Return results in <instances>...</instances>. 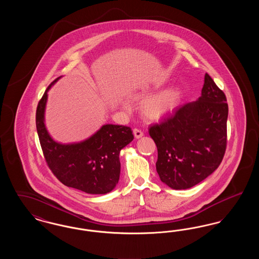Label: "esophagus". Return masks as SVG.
Returning <instances> with one entry per match:
<instances>
[{"label": "esophagus", "mask_w": 259, "mask_h": 259, "mask_svg": "<svg viewBox=\"0 0 259 259\" xmlns=\"http://www.w3.org/2000/svg\"><path fill=\"white\" fill-rule=\"evenodd\" d=\"M133 132H134V136H135V138H137V139L142 138L144 136V132L141 129H139V128H134Z\"/></svg>", "instance_id": "34e87169"}]
</instances>
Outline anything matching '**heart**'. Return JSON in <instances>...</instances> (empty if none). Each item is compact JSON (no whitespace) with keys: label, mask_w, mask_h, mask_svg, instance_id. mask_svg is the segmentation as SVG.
<instances>
[{"label":"heart","mask_w":259,"mask_h":259,"mask_svg":"<svg viewBox=\"0 0 259 259\" xmlns=\"http://www.w3.org/2000/svg\"><path fill=\"white\" fill-rule=\"evenodd\" d=\"M179 92L175 89L167 90L158 95L147 99L142 105L143 114L150 120H157L176 107Z\"/></svg>","instance_id":"1"}]
</instances>
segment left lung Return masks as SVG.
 <instances>
[{
	"mask_svg": "<svg viewBox=\"0 0 259 259\" xmlns=\"http://www.w3.org/2000/svg\"><path fill=\"white\" fill-rule=\"evenodd\" d=\"M226 101L224 92L206 74L197 101L179 107L149 127L158 152L156 171L165 185L190 188L221 165L227 145Z\"/></svg>",
	"mask_w": 259,
	"mask_h": 259,
	"instance_id": "8db88e82",
	"label": "left lung"
}]
</instances>
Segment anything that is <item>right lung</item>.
I'll return each instance as SVG.
<instances>
[{"label":"right lung","instance_id":"add662e5","mask_svg":"<svg viewBox=\"0 0 259 259\" xmlns=\"http://www.w3.org/2000/svg\"><path fill=\"white\" fill-rule=\"evenodd\" d=\"M59 78L50 83L37 104L36 126L45 159L63 185L88 194H106L118 183L119 152L133 141V132L128 126L106 124L81 143L62 145L54 142L44 120L48 91Z\"/></svg>","mask_w":259,"mask_h":259}]
</instances>
